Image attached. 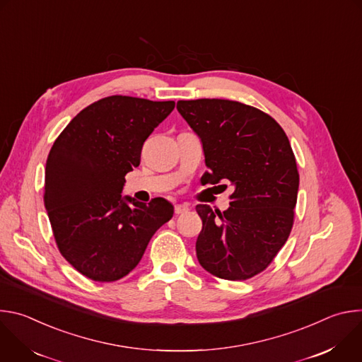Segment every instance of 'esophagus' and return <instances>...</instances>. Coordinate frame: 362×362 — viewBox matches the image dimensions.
I'll return each instance as SVG.
<instances>
[{
    "mask_svg": "<svg viewBox=\"0 0 362 362\" xmlns=\"http://www.w3.org/2000/svg\"><path fill=\"white\" fill-rule=\"evenodd\" d=\"M189 209H190V208H189L187 204H185V203H183V204H176V206H175V214H176V215H182V214L189 212Z\"/></svg>",
    "mask_w": 362,
    "mask_h": 362,
    "instance_id": "1",
    "label": "esophagus"
}]
</instances>
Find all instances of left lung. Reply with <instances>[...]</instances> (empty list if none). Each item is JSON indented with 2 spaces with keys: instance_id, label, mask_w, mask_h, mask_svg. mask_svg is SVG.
<instances>
[{
  "instance_id": "1",
  "label": "left lung",
  "mask_w": 362,
  "mask_h": 362,
  "mask_svg": "<svg viewBox=\"0 0 362 362\" xmlns=\"http://www.w3.org/2000/svg\"><path fill=\"white\" fill-rule=\"evenodd\" d=\"M177 110L202 140L209 169L202 179L235 187L225 212L196 206L197 261L218 278L249 279L268 268L293 225L299 173L291 143L269 115L239 101L180 100Z\"/></svg>"
}]
</instances>
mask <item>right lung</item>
I'll return each mask as SVG.
<instances>
[{"instance_id": "obj_1", "label": "right lung", "mask_w": 362, "mask_h": 362, "mask_svg": "<svg viewBox=\"0 0 362 362\" xmlns=\"http://www.w3.org/2000/svg\"><path fill=\"white\" fill-rule=\"evenodd\" d=\"M173 109L175 101L105 97L83 109L51 147L44 206L60 253L86 278L126 276L172 219L166 199L146 204L122 190L124 176L140 165L144 140Z\"/></svg>"}]
</instances>
